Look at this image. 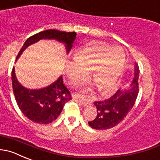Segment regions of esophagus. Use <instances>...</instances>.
<instances>
[{
    "label": "esophagus",
    "mask_w": 160,
    "mask_h": 160,
    "mask_svg": "<svg viewBox=\"0 0 160 160\" xmlns=\"http://www.w3.org/2000/svg\"><path fill=\"white\" fill-rule=\"evenodd\" d=\"M75 98H76L79 99V102H80V103H81L83 106H88V105H89V102H88V101L85 100V99H83V98H77V96H76Z\"/></svg>",
    "instance_id": "obj_1"
}]
</instances>
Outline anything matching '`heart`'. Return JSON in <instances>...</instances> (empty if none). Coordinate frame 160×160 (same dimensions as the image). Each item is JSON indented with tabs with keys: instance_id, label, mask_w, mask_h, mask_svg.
<instances>
[{
	"instance_id": "b5f03b06",
	"label": "heart",
	"mask_w": 160,
	"mask_h": 160,
	"mask_svg": "<svg viewBox=\"0 0 160 160\" xmlns=\"http://www.w3.org/2000/svg\"><path fill=\"white\" fill-rule=\"evenodd\" d=\"M74 59L66 62V66L71 84L85 81L91 72L93 84L102 94L107 95L116 88L126 56L119 48L102 42H91L77 51Z\"/></svg>"
}]
</instances>
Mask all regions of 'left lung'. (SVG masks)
<instances>
[{
  "label": "left lung",
  "instance_id": "1",
  "mask_svg": "<svg viewBox=\"0 0 160 160\" xmlns=\"http://www.w3.org/2000/svg\"><path fill=\"white\" fill-rule=\"evenodd\" d=\"M138 65L134 66V77L129 88L118 90L111 98L105 101L94 102L97 108V116L88 122L91 128L106 130L119 124L127 116L134 106L138 94Z\"/></svg>",
  "mask_w": 160,
  "mask_h": 160
}]
</instances>
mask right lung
Masks as SVG:
<instances>
[{"instance_id": "obj_1", "label": "right lung", "mask_w": 160, "mask_h": 160, "mask_svg": "<svg viewBox=\"0 0 160 160\" xmlns=\"http://www.w3.org/2000/svg\"><path fill=\"white\" fill-rule=\"evenodd\" d=\"M76 32H63L57 29H48L31 36L27 39L17 55L31 44L42 39H53L66 44V51L72 48L76 39ZM12 81L15 101L22 112L31 121L41 124H48L58 118L65 104L72 99L70 92L63 83L62 76L47 88L38 90L27 89L18 81L15 68L12 71Z\"/></svg>"}]
</instances>
